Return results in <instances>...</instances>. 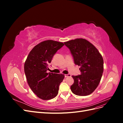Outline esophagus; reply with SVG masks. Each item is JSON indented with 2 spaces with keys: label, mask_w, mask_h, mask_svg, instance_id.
Listing matches in <instances>:
<instances>
[{
  "label": "esophagus",
  "mask_w": 123,
  "mask_h": 123,
  "mask_svg": "<svg viewBox=\"0 0 123 123\" xmlns=\"http://www.w3.org/2000/svg\"><path fill=\"white\" fill-rule=\"evenodd\" d=\"M71 76V74H65V77H70Z\"/></svg>",
  "instance_id": "esophagus-1"
}]
</instances>
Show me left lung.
Returning a JSON list of instances; mask_svg holds the SVG:
<instances>
[{
    "label": "left lung",
    "mask_w": 123,
    "mask_h": 123,
    "mask_svg": "<svg viewBox=\"0 0 123 123\" xmlns=\"http://www.w3.org/2000/svg\"><path fill=\"white\" fill-rule=\"evenodd\" d=\"M72 55L74 64L80 66V75L72 76L73 93L79 96L91 94L98 87L104 70V61L98 50L88 40L77 38L65 42Z\"/></svg>",
    "instance_id": "left-lung-1"
}]
</instances>
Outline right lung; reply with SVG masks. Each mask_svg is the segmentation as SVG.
Returning a JSON list of instances; mask_svg holds the SVG:
<instances>
[{
	"mask_svg": "<svg viewBox=\"0 0 123 123\" xmlns=\"http://www.w3.org/2000/svg\"><path fill=\"white\" fill-rule=\"evenodd\" d=\"M64 45L62 43L56 41H43L33 48L25 62L24 70L28 85L41 99H51L58 94L64 74L47 71L54 55Z\"/></svg>",
	"mask_w": 123,
	"mask_h": 123,
	"instance_id": "add662e5",
	"label": "right lung"
}]
</instances>
